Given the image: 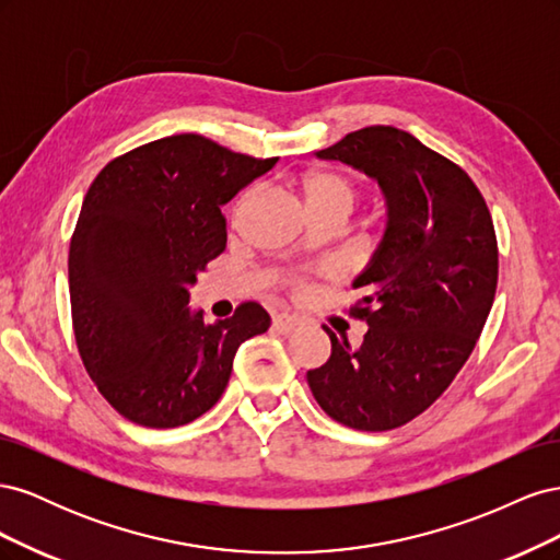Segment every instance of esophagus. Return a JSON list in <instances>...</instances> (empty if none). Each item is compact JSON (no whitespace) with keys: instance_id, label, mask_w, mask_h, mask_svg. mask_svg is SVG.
<instances>
[{"instance_id":"1","label":"esophagus","mask_w":560,"mask_h":560,"mask_svg":"<svg viewBox=\"0 0 560 560\" xmlns=\"http://www.w3.org/2000/svg\"><path fill=\"white\" fill-rule=\"evenodd\" d=\"M296 327H299V319L292 317V315L278 313V315L273 317V329H276L278 334H292Z\"/></svg>"}]
</instances>
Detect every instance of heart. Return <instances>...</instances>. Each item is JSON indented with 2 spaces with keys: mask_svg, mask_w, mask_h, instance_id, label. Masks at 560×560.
Here are the masks:
<instances>
[{
  "mask_svg": "<svg viewBox=\"0 0 560 560\" xmlns=\"http://www.w3.org/2000/svg\"><path fill=\"white\" fill-rule=\"evenodd\" d=\"M299 194L303 198V206H306L311 217L325 214V212H341L348 214L350 208L354 206V186L336 173H322V171H313L306 173L299 179ZM249 191L241 196V200L235 202L233 208V217H238L247 200H249ZM290 287L294 292H306L308 290V278L306 276H294L290 280Z\"/></svg>",
  "mask_w": 560,
  "mask_h": 560,
  "instance_id": "obj_1",
  "label": "heart"
}]
</instances>
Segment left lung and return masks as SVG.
<instances>
[{"instance_id":"8db88e82","label":"left lung","mask_w":560,"mask_h":560,"mask_svg":"<svg viewBox=\"0 0 560 560\" xmlns=\"http://www.w3.org/2000/svg\"><path fill=\"white\" fill-rule=\"evenodd\" d=\"M376 177L387 231L354 280L348 313L369 325L360 348L325 327L331 354L306 378L329 418L362 432L411 422L471 354L498 287V238L479 186L451 159L395 126H369L317 151Z\"/></svg>"}]
</instances>
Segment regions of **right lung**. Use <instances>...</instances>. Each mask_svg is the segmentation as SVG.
Here are the masks:
<instances>
[{
	"label": "right lung",
	"mask_w": 560,
	"mask_h": 560,
	"mask_svg": "<svg viewBox=\"0 0 560 560\" xmlns=\"http://www.w3.org/2000/svg\"><path fill=\"white\" fill-rule=\"evenodd\" d=\"M273 165L184 132L93 179L67 261L74 338L100 395L135 425L179 428L210 411L235 350L270 327L257 301L206 325L189 284L226 247L224 202Z\"/></svg>",
	"instance_id": "add662e5"
}]
</instances>
